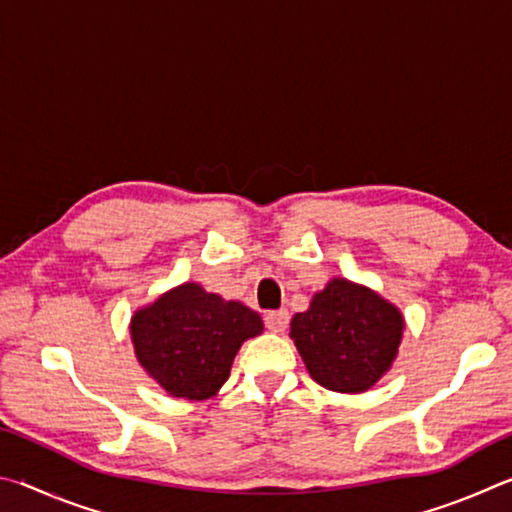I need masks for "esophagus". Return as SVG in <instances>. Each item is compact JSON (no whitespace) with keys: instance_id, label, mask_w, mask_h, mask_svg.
Wrapping results in <instances>:
<instances>
[{"instance_id":"34e87169","label":"esophagus","mask_w":512,"mask_h":512,"mask_svg":"<svg viewBox=\"0 0 512 512\" xmlns=\"http://www.w3.org/2000/svg\"><path fill=\"white\" fill-rule=\"evenodd\" d=\"M264 323L268 329H271V332H284L289 325V311L287 309L268 311V314L264 316Z\"/></svg>"}]
</instances>
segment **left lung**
Returning a JSON list of instances; mask_svg holds the SVG:
<instances>
[{"label":"left lung","mask_w":512,"mask_h":512,"mask_svg":"<svg viewBox=\"0 0 512 512\" xmlns=\"http://www.w3.org/2000/svg\"><path fill=\"white\" fill-rule=\"evenodd\" d=\"M400 309L368 287L334 277L291 320L309 375L336 393H363L391 370L402 343Z\"/></svg>","instance_id":"left-lung-1"}]
</instances>
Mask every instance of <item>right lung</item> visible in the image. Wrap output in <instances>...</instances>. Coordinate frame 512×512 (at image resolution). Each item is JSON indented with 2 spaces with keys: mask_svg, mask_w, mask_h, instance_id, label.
<instances>
[{
  "mask_svg": "<svg viewBox=\"0 0 512 512\" xmlns=\"http://www.w3.org/2000/svg\"><path fill=\"white\" fill-rule=\"evenodd\" d=\"M262 329L257 311L207 293L196 282L162 293L131 318L135 357L142 368L169 395L196 402L219 393L241 343Z\"/></svg>",
  "mask_w": 512,
  "mask_h": 512,
  "instance_id": "add662e5",
  "label": "right lung"
}]
</instances>
